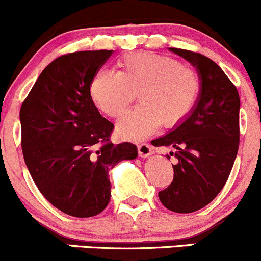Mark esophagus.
Here are the masks:
<instances>
[{
	"label": "esophagus",
	"instance_id": "34e87169",
	"mask_svg": "<svg viewBox=\"0 0 261 261\" xmlns=\"http://www.w3.org/2000/svg\"><path fill=\"white\" fill-rule=\"evenodd\" d=\"M138 151L140 158H149L150 155H152V146L149 144H140L138 146Z\"/></svg>",
	"mask_w": 261,
	"mask_h": 261
}]
</instances>
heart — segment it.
I'll list each match as a JSON object with an SVG mask.
<instances>
[{"instance_id": "heart-1", "label": "heart", "mask_w": 261, "mask_h": 261, "mask_svg": "<svg viewBox=\"0 0 261 261\" xmlns=\"http://www.w3.org/2000/svg\"><path fill=\"white\" fill-rule=\"evenodd\" d=\"M119 71L100 70L90 82V95L111 119H120L138 94L140 105L117 123V133L142 140L160 125L172 128L191 114L200 94L199 73L166 55L138 51L123 55Z\"/></svg>"}]
</instances>
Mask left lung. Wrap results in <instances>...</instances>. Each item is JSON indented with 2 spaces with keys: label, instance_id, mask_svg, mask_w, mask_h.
I'll list each match as a JSON object with an SVG mask.
<instances>
[{
  "label": "left lung",
  "instance_id": "8db88e82",
  "mask_svg": "<svg viewBox=\"0 0 261 261\" xmlns=\"http://www.w3.org/2000/svg\"><path fill=\"white\" fill-rule=\"evenodd\" d=\"M196 68L200 94L188 119L153 140L155 146L171 147L174 180L159 193L174 213L202 209L224 188L239 149L240 98L237 87L213 60L204 55L170 47Z\"/></svg>",
  "mask_w": 261,
  "mask_h": 261
}]
</instances>
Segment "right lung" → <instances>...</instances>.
<instances>
[{"instance_id":"1","label":"right lung","mask_w":261,"mask_h":261,"mask_svg":"<svg viewBox=\"0 0 261 261\" xmlns=\"http://www.w3.org/2000/svg\"><path fill=\"white\" fill-rule=\"evenodd\" d=\"M112 50L79 51L45 67L20 111L24 163L43 196L62 213L90 218L108 206L109 171L138 158L131 142L110 141L114 123L101 116L90 82Z\"/></svg>"}]
</instances>
